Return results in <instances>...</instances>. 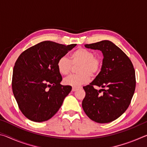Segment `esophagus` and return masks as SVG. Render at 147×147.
Returning <instances> with one entry per match:
<instances>
[{"label": "esophagus", "instance_id": "1", "mask_svg": "<svg viewBox=\"0 0 147 147\" xmlns=\"http://www.w3.org/2000/svg\"><path fill=\"white\" fill-rule=\"evenodd\" d=\"M78 89V88H76V87H73V88H72V91H76Z\"/></svg>", "mask_w": 147, "mask_h": 147}]
</instances>
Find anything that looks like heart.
Here are the masks:
<instances>
[{
	"mask_svg": "<svg viewBox=\"0 0 147 147\" xmlns=\"http://www.w3.org/2000/svg\"><path fill=\"white\" fill-rule=\"evenodd\" d=\"M78 64L76 69L78 73L71 74L64 78V84L79 87L88 83L91 76H96L100 71L102 61L100 57L94 56L93 51L80 47L71 54V60L66 56L61 57L57 62V68L62 75H67L71 71L73 65Z\"/></svg>",
	"mask_w": 147,
	"mask_h": 147,
	"instance_id": "b5f03b06",
	"label": "heart"
}]
</instances>
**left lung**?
<instances>
[{"mask_svg": "<svg viewBox=\"0 0 147 147\" xmlns=\"http://www.w3.org/2000/svg\"><path fill=\"white\" fill-rule=\"evenodd\" d=\"M84 45L100 50L104 58L100 73L89 85L83 87L86 91L83 109L96 123H110L124 113L131 102L136 84L133 64L120 48L109 41ZM94 86L104 89L98 91ZM102 91L103 93L100 94Z\"/></svg>", "mask_w": 147, "mask_h": 147, "instance_id": "8db88e82", "label": "left lung"}]
</instances>
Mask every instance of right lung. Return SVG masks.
Returning <instances> with one entry per match:
<instances>
[{
	"mask_svg": "<svg viewBox=\"0 0 147 147\" xmlns=\"http://www.w3.org/2000/svg\"><path fill=\"white\" fill-rule=\"evenodd\" d=\"M76 44L66 46L45 41L23 52L15 63L12 90L23 115L34 122H43L55 115L71 86H62L57 62Z\"/></svg>",
	"mask_w": 147,
	"mask_h": 147,
	"instance_id": "obj_1",
	"label": "right lung"
}]
</instances>
